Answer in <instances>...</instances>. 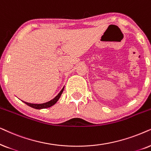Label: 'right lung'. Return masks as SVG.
<instances>
[{
    "label": "right lung",
    "mask_w": 151,
    "mask_h": 151,
    "mask_svg": "<svg viewBox=\"0 0 151 151\" xmlns=\"http://www.w3.org/2000/svg\"><path fill=\"white\" fill-rule=\"evenodd\" d=\"M64 90V87L62 88V90L60 91V92L59 94H57V96H55V98H54L53 99L50 100V101H47L46 102V103H44V104H30V103H27V102H25V101H22L23 102H24L25 104H27V106H30V107L33 108H35V109H43V108H50L53 105H55V104L57 103L58 100L59 99L60 96H61V94L63 93V91Z\"/></svg>",
    "instance_id": "1"
}]
</instances>
